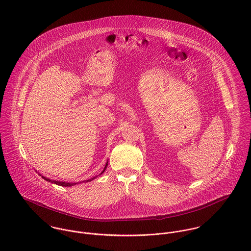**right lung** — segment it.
Here are the masks:
<instances>
[{
    "label": "right lung",
    "instance_id": "1",
    "mask_svg": "<svg viewBox=\"0 0 251 251\" xmlns=\"http://www.w3.org/2000/svg\"><path fill=\"white\" fill-rule=\"evenodd\" d=\"M108 162H106V165H105V167H104V169H103V171L100 174V175H101L104 171H105V169H106V167H107ZM98 177V176H97ZM42 178L45 179V180H47V181H50V182H52V183H55V184H58V185H61V186H72V185H75L77 182H65V181H59V180H52V179H47V178H45V177H43L42 176ZM96 179V177H94V178H92V179H87L86 181H91V180H93V179Z\"/></svg>",
    "mask_w": 251,
    "mask_h": 251
}]
</instances>
